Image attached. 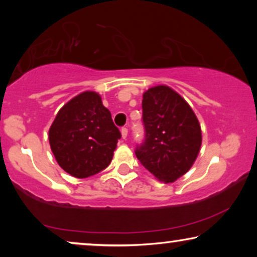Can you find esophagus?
<instances>
[{
  "label": "esophagus",
  "mask_w": 257,
  "mask_h": 257,
  "mask_svg": "<svg viewBox=\"0 0 257 257\" xmlns=\"http://www.w3.org/2000/svg\"><path fill=\"white\" fill-rule=\"evenodd\" d=\"M127 135H128V130L126 128V127H122L121 128V137H122V139L127 138Z\"/></svg>",
  "instance_id": "esophagus-1"
}]
</instances>
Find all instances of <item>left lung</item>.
<instances>
[{"instance_id":"1","label":"left lung","mask_w":257,"mask_h":257,"mask_svg":"<svg viewBox=\"0 0 257 257\" xmlns=\"http://www.w3.org/2000/svg\"><path fill=\"white\" fill-rule=\"evenodd\" d=\"M145 142L136 156L158 180L171 184L191 170L202 144L201 126L189 104L167 85L143 94Z\"/></svg>"}]
</instances>
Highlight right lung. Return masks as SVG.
<instances>
[{"instance_id":"add662e5","label":"right lung","mask_w":257,"mask_h":257,"mask_svg":"<svg viewBox=\"0 0 257 257\" xmlns=\"http://www.w3.org/2000/svg\"><path fill=\"white\" fill-rule=\"evenodd\" d=\"M120 132L99 93L84 91L58 111L49 128V143L59 166L83 179L110 165Z\"/></svg>"}]
</instances>
